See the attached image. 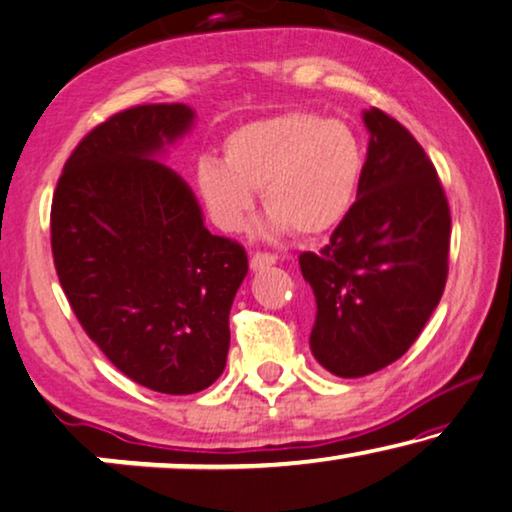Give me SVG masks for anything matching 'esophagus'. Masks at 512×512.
Returning <instances> with one entry per match:
<instances>
[{"label": "esophagus", "mask_w": 512, "mask_h": 512, "mask_svg": "<svg viewBox=\"0 0 512 512\" xmlns=\"http://www.w3.org/2000/svg\"><path fill=\"white\" fill-rule=\"evenodd\" d=\"M271 264H276V257L269 255V253H255L253 257H250V269H253V271H262Z\"/></svg>", "instance_id": "34e87169"}]
</instances>
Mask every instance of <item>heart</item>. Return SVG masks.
<instances>
[{"label": "heart", "instance_id": "b5f03b06", "mask_svg": "<svg viewBox=\"0 0 512 512\" xmlns=\"http://www.w3.org/2000/svg\"><path fill=\"white\" fill-rule=\"evenodd\" d=\"M364 146L343 120L292 111L248 122L222 143V162L201 160L194 183L222 232H241L255 194L269 208L262 234H322L338 225L357 197Z\"/></svg>", "mask_w": 512, "mask_h": 512}]
</instances>
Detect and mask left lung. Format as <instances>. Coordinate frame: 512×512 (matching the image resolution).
I'll return each instance as SVG.
<instances>
[{
  "label": "left lung",
  "instance_id": "obj_1",
  "mask_svg": "<svg viewBox=\"0 0 512 512\" xmlns=\"http://www.w3.org/2000/svg\"><path fill=\"white\" fill-rule=\"evenodd\" d=\"M369 129L357 201L320 253H301L315 297L311 352L338 378L376 373L406 352L441 301L450 208L434 164L390 115Z\"/></svg>",
  "mask_w": 512,
  "mask_h": 512
}]
</instances>
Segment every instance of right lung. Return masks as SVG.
Instances as JSON below:
<instances>
[{
    "label": "right lung",
    "instance_id": "add662e5",
    "mask_svg": "<svg viewBox=\"0 0 512 512\" xmlns=\"http://www.w3.org/2000/svg\"><path fill=\"white\" fill-rule=\"evenodd\" d=\"M194 120L185 104L115 113L71 153L50 208L57 278L85 334L162 394L201 392L225 371L248 273L246 250L208 232L190 185L160 162Z\"/></svg>",
    "mask_w": 512,
    "mask_h": 512
}]
</instances>
